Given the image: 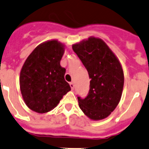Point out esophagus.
<instances>
[{"mask_svg":"<svg viewBox=\"0 0 149 149\" xmlns=\"http://www.w3.org/2000/svg\"><path fill=\"white\" fill-rule=\"evenodd\" d=\"M69 86H70L71 89H72V90H74V84L73 83H69Z\"/></svg>","mask_w":149,"mask_h":149,"instance_id":"34e87169","label":"esophagus"}]
</instances>
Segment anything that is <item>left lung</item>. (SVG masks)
Returning <instances> with one entry per match:
<instances>
[{
  "label": "left lung",
  "instance_id": "1",
  "mask_svg": "<svg viewBox=\"0 0 149 149\" xmlns=\"http://www.w3.org/2000/svg\"><path fill=\"white\" fill-rule=\"evenodd\" d=\"M87 69L90 90L79 107L88 118L100 121L108 117L119 103L124 83V71L117 56L102 39L90 36L72 45Z\"/></svg>",
  "mask_w": 149,
  "mask_h": 149
}]
</instances>
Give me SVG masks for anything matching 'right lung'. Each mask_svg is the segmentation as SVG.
Segmentation results:
<instances>
[{
	"mask_svg": "<svg viewBox=\"0 0 149 149\" xmlns=\"http://www.w3.org/2000/svg\"><path fill=\"white\" fill-rule=\"evenodd\" d=\"M65 45L52 39L38 45L25 60L19 74V88L27 107L46 113L58 104L71 90L60 64Z\"/></svg>",
	"mask_w": 149,
	"mask_h": 149,
	"instance_id": "1",
	"label": "right lung"
}]
</instances>
